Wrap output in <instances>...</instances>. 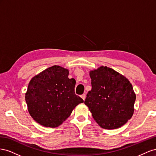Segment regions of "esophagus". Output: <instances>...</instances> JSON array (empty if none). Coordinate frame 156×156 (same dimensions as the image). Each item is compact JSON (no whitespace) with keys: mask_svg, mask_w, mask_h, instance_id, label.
Wrapping results in <instances>:
<instances>
[{"mask_svg":"<svg viewBox=\"0 0 156 156\" xmlns=\"http://www.w3.org/2000/svg\"><path fill=\"white\" fill-rule=\"evenodd\" d=\"M86 95L85 94H83V95H81V97H82V99L83 100V101H85V99H86Z\"/></svg>","mask_w":156,"mask_h":156,"instance_id":"1","label":"esophagus"}]
</instances>
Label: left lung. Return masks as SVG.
Segmentation results:
<instances>
[{"instance_id":"8db88e82","label":"left lung","mask_w":156,"mask_h":156,"mask_svg":"<svg viewBox=\"0 0 156 156\" xmlns=\"http://www.w3.org/2000/svg\"><path fill=\"white\" fill-rule=\"evenodd\" d=\"M91 90L84 103L95 121L105 129L123 126L134 113L136 94L129 80L114 69L101 66L90 71Z\"/></svg>"}]
</instances>
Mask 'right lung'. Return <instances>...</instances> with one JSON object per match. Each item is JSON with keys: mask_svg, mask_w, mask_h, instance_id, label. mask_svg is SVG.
<instances>
[{"mask_svg": "<svg viewBox=\"0 0 156 156\" xmlns=\"http://www.w3.org/2000/svg\"><path fill=\"white\" fill-rule=\"evenodd\" d=\"M59 65L43 70L30 80L25 93L28 111L34 120L46 127L61 125L74 108L83 103L74 93L76 80Z\"/></svg>", "mask_w": 156, "mask_h": 156, "instance_id": "obj_1", "label": "right lung"}]
</instances>
